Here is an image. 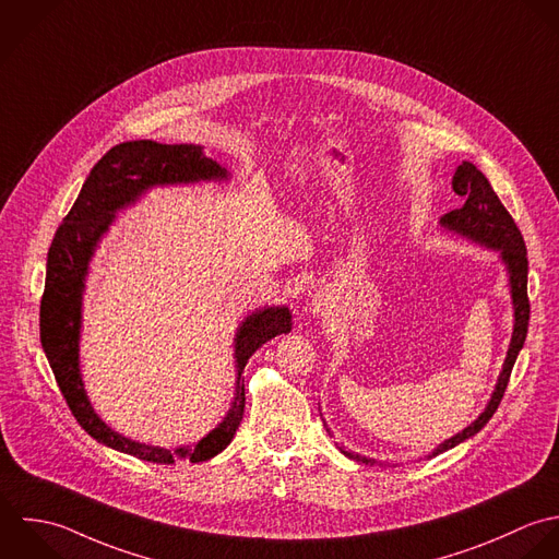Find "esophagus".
I'll return each instance as SVG.
<instances>
[{
	"mask_svg": "<svg viewBox=\"0 0 559 559\" xmlns=\"http://www.w3.org/2000/svg\"><path fill=\"white\" fill-rule=\"evenodd\" d=\"M310 310H312L317 317L325 314V310H328V299H325V295H317V297L312 299V304H310Z\"/></svg>",
	"mask_w": 559,
	"mask_h": 559,
	"instance_id": "esophagus-1",
	"label": "esophagus"
}]
</instances>
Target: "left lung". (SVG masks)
<instances>
[{
  "mask_svg": "<svg viewBox=\"0 0 559 559\" xmlns=\"http://www.w3.org/2000/svg\"><path fill=\"white\" fill-rule=\"evenodd\" d=\"M451 187L466 201H464L462 207L451 210L444 216H440L438 223L449 234L466 238L468 242H475L484 249L499 251V258H501V262L508 271V286H510L512 308H514V330H512V338H510V347H508L503 369L497 377L495 390H492L484 412L468 427H464L455 436L440 442L427 457H436V455L457 447L460 442L473 438L492 418V414L497 412V407L503 399V392H506L508 381H510V372L514 369V362H516V358H519V354L525 345L527 328H530V299H527L530 264H527V249H525V240H523L521 229L516 227L510 212L503 207L501 199L497 197V192L492 190L490 182L486 180V176L473 163L464 160L455 169ZM341 451L347 457H352L360 464H371V466L377 464V460L367 457V455L345 451L343 447H341Z\"/></svg>",
  "mask_w": 559,
  "mask_h": 559,
  "instance_id": "8db88e82",
  "label": "left lung"
}]
</instances>
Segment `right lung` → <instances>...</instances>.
<instances>
[{"label": "right lung", "instance_id": "obj_1", "mask_svg": "<svg viewBox=\"0 0 559 559\" xmlns=\"http://www.w3.org/2000/svg\"><path fill=\"white\" fill-rule=\"evenodd\" d=\"M227 180L229 171L207 158L201 145H163L156 141L121 143L93 167L47 253L45 293L40 299V345L58 388L88 436L145 462L174 464L176 460H190L197 464L218 455L231 442L245 414V379L240 374L264 343L293 330V314L286 306H266L249 312L240 321L234 338V399L225 418L210 433L194 444L176 449L145 444L108 427L93 409L82 381V304L91 260L117 214L134 205L147 190Z\"/></svg>", "mask_w": 559, "mask_h": 559}]
</instances>
